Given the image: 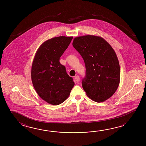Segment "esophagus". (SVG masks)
Masks as SVG:
<instances>
[{
    "label": "esophagus",
    "mask_w": 146,
    "mask_h": 146,
    "mask_svg": "<svg viewBox=\"0 0 146 146\" xmlns=\"http://www.w3.org/2000/svg\"><path fill=\"white\" fill-rule=\"evenodd\" d=\"M75 80H76V81H77V82H79V81H80V78H79V77L78 76H76V77H75Z\"/></svg>",
    "instance_id": "obj_1"
}]
</instances>
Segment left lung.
<instances>
[{
  "label": "left lung",
  "mask_w": 146,
  "mask_h": 146,
  "mask_svg": "<svg viewBox=\"0 0 146 146\" xmlns=\"http://www.w3.org/2000/svg\"><path fill=\"white\" fill-rule=\"evenodd\" d=\"M72 45L85 63L86 74L82 86L87 96L96 102L111 98L120 82V67L114 50L103 38L92 35L75 37Z\"/></svg>",
  "instance_id": "1"
}]
</instances>
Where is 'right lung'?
<instances>
[{"mask_svg":"<svg viewBox=\"0 0 146 146\" xmlns=\"http://www.w3.org/2000/svg\"><path fill=\"white\" fill-rule=\"evenodd\" d=\"M72 38L61 36L45 41L33 60L31 79L34 89L42 99L53 106L64 102L74 86L73 79L59 62Z\"/></svg>","mask_w":146,"mask_h":146,"instance_id":"add662e5","label":"right lung"}]
</instances>
